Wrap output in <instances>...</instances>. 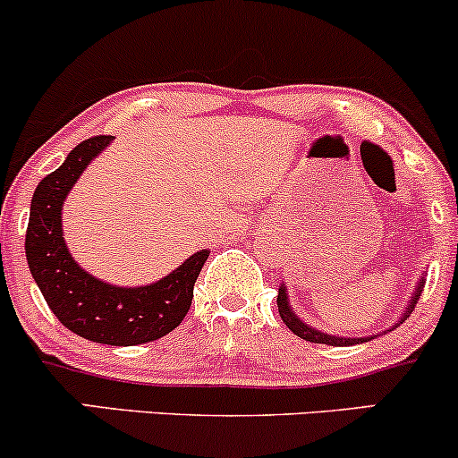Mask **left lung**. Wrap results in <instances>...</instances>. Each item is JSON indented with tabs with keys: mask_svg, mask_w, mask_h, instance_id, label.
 Returning a JSON list of instances; mask_svg holds the SVG:
<instances>
[{
	"mask_svg": "<svg viewBox=\"0 0 458 458\" xmlns=\"http://www.w3.org/2000/svg\"><path fill=\"white\" fill-rule=\"evenodd\" d=\"M422 288H424V277H420L418 286H415V291H413V297L409 299V306L404 308L401 320H398V323H394V327H398V325H401L403 320H407L409 314H411L413 306H415V303H418L420 295H422ZM277 310H280V317H282V320H284V325H286V327L291 329L293 334L299 335V338L308 340V343L329 344V346H351V344L368 343V340L375 338V335H366V338H343V335L325 334V331L314 329L312 325H306L301 318L297 317L295 310L291 308V301H288V291H286V286H284V284L280 286V291H277ZM394 327H392V329H394ZM392 329H387V331H392ZM383 334H386V331H383Z\"/></svg>",
	"mask_w": 458,
	"mask_h": 458,
	"instance_id": "left-lung-1",
	"label": "left lung"
}]
</instances>
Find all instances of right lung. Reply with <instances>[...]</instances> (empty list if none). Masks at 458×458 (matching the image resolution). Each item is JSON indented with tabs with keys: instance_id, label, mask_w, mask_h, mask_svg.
I'll return each instance as SVG.
<instances>
[{
	"instance_id": "1",
	"label": "right lung",
	"mask_w": 458,
	"mask_h": 458,
	"mask_svg": "<svg viewBox=\"0 0 458 458\" xmlns=\"http://www.w3.org/2000/svg\"><path fill=\"white\" fill-rule=\"evenodd\" d=\"M112 141L98 135L75 146L66 161L36 187L25 233L31 277L57 320L81 338L98 344L135 346L159 340L187 317L208 250L193 256L148 286H114L77 265L64 243L62 207L77 178Z\"/></svg>"
}]
</instances>
